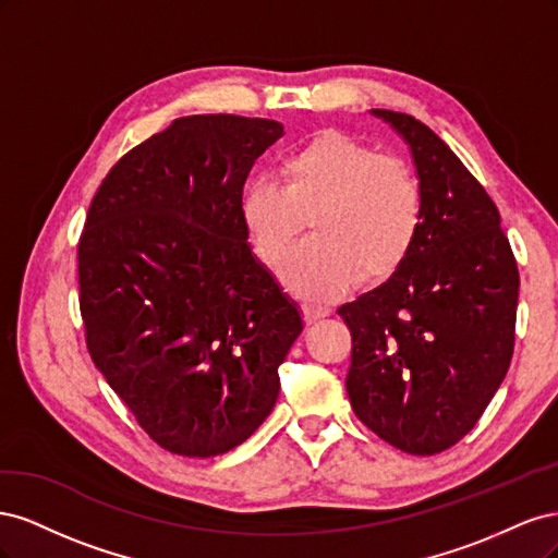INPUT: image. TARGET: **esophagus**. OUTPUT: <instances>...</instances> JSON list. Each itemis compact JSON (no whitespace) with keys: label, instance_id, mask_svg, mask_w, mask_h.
I'll return each instance as SVG.
<instances>
[{"label":"esophagus","instance_id":"1","mask_svg":"<svg viewBox=\"0 0 558 558\" xmlns=\"http://www.w3.org/2000/svg\"><path fill=\"white\" fill-rule=\"evenodd\" d=\"M302 316H305V324L307 326H314L316 320L328 316V310L326 307H318V305H305V307H302Z\"/></svg>","mask_w":558,"mask_h":558}]
</instances>
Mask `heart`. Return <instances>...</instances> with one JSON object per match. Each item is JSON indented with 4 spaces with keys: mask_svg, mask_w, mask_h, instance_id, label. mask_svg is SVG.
Listing matches in <instances>:
<instances>
[{
    "mask_svg": "<svg viewBox=\"0 0 558 558\" xmlns=\"http://www.w3.org/2000/svg\"><path fill=\"white\" fill-rule=\"evenodd\" d=\"M283 181L256 177L242 214L258 258L279 269L312 226L316 238L283 267L310 302L340 295L353 279L377 283L408 263L426 223V185L412 165L342 130H324L283 158Z\"/></svg>",
    "mask_w": 558,
    "mask_h": 558,
    "instance_id": "1",
    "label": "heart"
}]
</instances>
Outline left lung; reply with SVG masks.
Listing matches in <instances>:
<instances>
[{"label": "left lung", "mask_w": 558, "mask_h": 558, "mask_svg": "<svg viewBox=\"0 0 558 558\" xmlns=\"http://www.w3.org/2000/svg\"><path fill=\"white\" fill-rule=\"evenodd\" d=\"M373 113L410 144L428 209L408 263L340 307L347 393L384 442L433 456L475 428L508 375L519 269L498 207L453 150L410 113Z\"/></svg>", "instance_id": "8db88e82"}]
</instances>
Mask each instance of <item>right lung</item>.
<instances>
[{"label": "right lung", "instance_id": "1", "mask_svg": "<svg viewBox=\"0 0 558 558\" xmlns=\"http://www.w3.org/2000/svg\"><path fill=\"white\" fill-rule=\"evenodd\" d=\"M281 123L185 116L134 146L81 232L78 307L90 359L150 440L209 459L272 412L302 318L251 256L244 181Z\"/></svg>", "mask_w": 558, "mask_h": 558}]
</instances>
